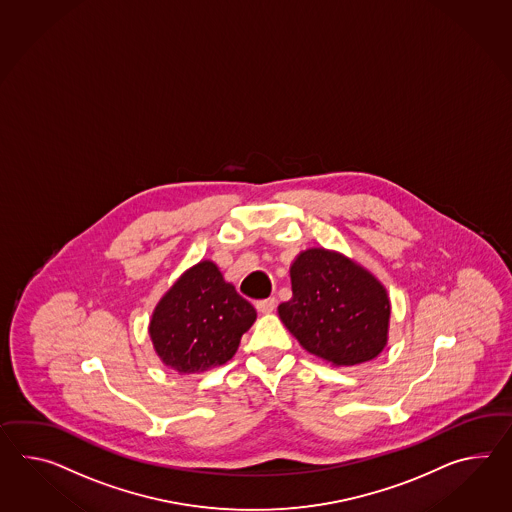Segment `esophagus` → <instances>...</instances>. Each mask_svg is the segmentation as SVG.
<instances>
[{
	"label": "esophagus",
	"instance_id": "34e87169",
	"mask_svg": "<svg viewBox=\"0 0 512 512\" xmlns=\"http://www.w3.org/2000/svg\"><path fill=\"white\" fill-rule=\"evenodd\" d=\"M275 298H268V300H261L255 303V307H257V311L262 312V314H270V312H274L275 309Z\"/></svg>",
	"mask_w": 512,
	"mask_h": 512
}]
</instances>
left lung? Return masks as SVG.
<instances>
[{"mask_svg":"<svg viewBox=\"0 0 512 512\" xmlns=\"http://www.w3.org/2000/svg\"><path fill=\"white\" fill-rule=\"evenodd\" d=\"M292 298L277 307L301 348L331 366L374 361L385 349L390 300L385 285L344 253L309 248L290 264Z\"/></svg>","mask_w":512,"mask_h":512,"instance_id":"1","label":"left lung"}]
</instances>
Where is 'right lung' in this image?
Returning a JSON list of instances; mask_svg holds the SVG:
<instances>
[{
	"label": "right lung",
	"mask_w": 512,
	"mask_h": 512,
	"mask_svg": "<svg viewBox=\"0 0 512 512\" xmlns=\"http://www.w3.org/2000/svg\"><path fill=\"white\" fill-rule=\"evenodd\" d=\"M255 320L253 305L220 268L200 261L166 290L148 331L164 366L181 375L200 374L231 361Z\"/></svg>",
	"instance_id": "1"
}]
</instances>
